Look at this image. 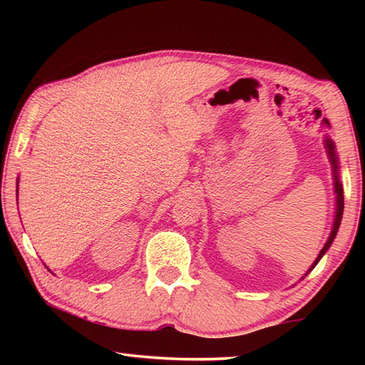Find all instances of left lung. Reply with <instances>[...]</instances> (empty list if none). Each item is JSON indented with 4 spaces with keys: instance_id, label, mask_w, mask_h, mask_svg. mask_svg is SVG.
<instances>
[{
    "instance_id": "obj_1",
    "label": "left lung",
    "mask_w": 365,
    "mask_h": 365,
    "mask_svg": "<svg viewBox=\"0 0 365 365\" xmlns=\"http://www.w3.org/2000/svg\"><path fill=\"white\" fill-rule=\"evenodd\" d=\"M325 148H327V153H329V159H330V164H331V169H333V180H335V195H336V209H335V220H333V228L330 232V237L327 240V243L324 245L322 251L319 252V256L314 264L309 267V270L306 272V275L311 272L314 267H316L317 262L322 259V256L325 255L327 251L333 243V240H335L336 233H338V228L339 224H341V217H343V209H344V195H343V187H341V182H339V175H338V156H336V151H335V145H333V141L330 138H325Z\"/></svg>"
}]
</instances>
